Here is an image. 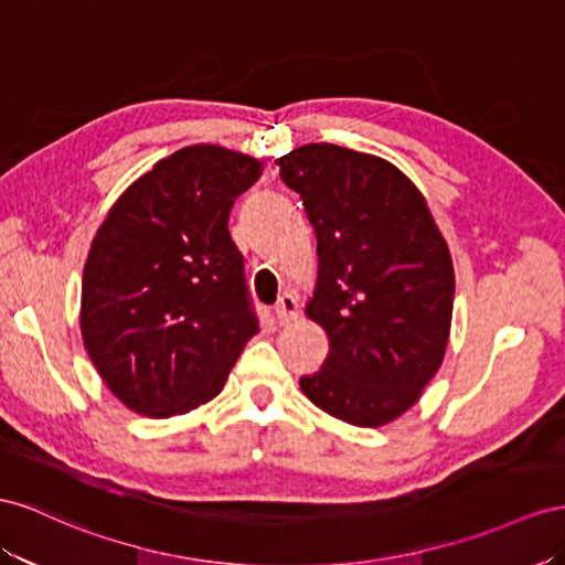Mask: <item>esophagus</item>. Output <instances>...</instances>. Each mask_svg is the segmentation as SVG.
Returning a JSON list of instances; mask_svg holds the SVG:
<instances>
[{"instance_id":"34e87169","label":"esophagus","mask_w":565,"mask_h":565,"mask_svg":"<svg viewBox=\"0 0 565 565\" xmlns=\"http://www.w3.org/2000/svg\"><path fill=\"white\" fill-rule=\"evenodd\" d=\"M274 317H277L279 327L291 324V321L298 317V300L291 294L279 296L277 305H274Z\"/></svg>"}]
</instances>
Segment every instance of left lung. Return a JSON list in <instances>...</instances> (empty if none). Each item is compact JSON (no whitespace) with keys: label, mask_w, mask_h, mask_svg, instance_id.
Listing matches in <instances>:
<instances>
[{"label":"left lung","mask_w":565,"mask_h":565,"mask_svg":"<svg viewBox=\"0 0 565 565\" xmlns=\"http://www.w3.org/2000/svg\"><path fill=\"white\" fill-rule=\"evenodd\" d=\"M277 166L317 234L319 277L305 315L331 345L300 388L345 424H388L445 358L455 302L445 238L422 191L388 160L308 143Z\"/></svg>","instance_id":"8db88e82"}]
</instances>
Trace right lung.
Returning a JSON list of instances; mask_svg holds the SVG:
<instances>
[{
	"instance_id": "right-lung-1",
	"label": "right lung",
	"mask_w": 565,
	"mask_h": 565,
	"mask_svg": "<svg viewBox=\"0 0 565 565\" xmlns=\"http://www.w3.org/2000/svg\"><path fill=\"white\" fill-rule=\"evenodd\" d=\"M260 160L196 143L158 160L110 207L83 274L79 327L125 407L168 418L213 399L257 333L230 234Z\"/></svg>"
}]
</instances>
